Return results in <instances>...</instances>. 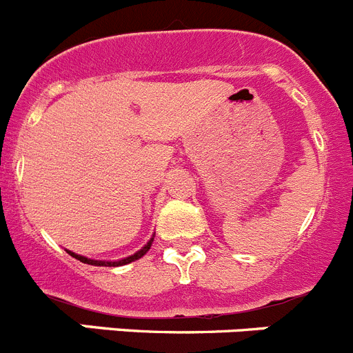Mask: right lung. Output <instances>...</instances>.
Returning <instances> with one entry per match:
<instances>
[{"label":"right lung","mask_w":353,"mask_h":353,"mask_svg":"<svg viewBox=\"0 0 353 353\" xmlns=\"http://www.w3.org/2000/svg\"><path fill=\"white\" fill-rule=\"evenodd\" d=\"M152 241L154 239H150L149 243L145 244V246L142 248V250L139 251V253H135V254H132V256H128V258H124V260H119V261H99V260H90V258H85V256H79V254H76V253H72V251H67V253L70 254V256H74L76 258V260H79V261H83V263H88V265H95V267H119V265H126V263H132V261H135V260H139V258H142L143 254L147 253V251L150 250V246H152Z\"/></svg>","instance_id":"right-lung-1"}]
</instances>
